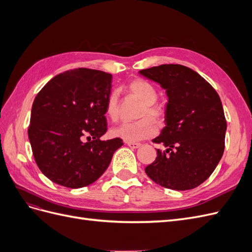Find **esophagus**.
Returning <instances> with one entry per match:
<instances>
[{
	"label": "esophagus",
	"instance_id": "34e87169",
	"mask_svg": "<svg viewBox=\"0 0 252 252\" xmlns=\"http://www.w3.org/2000/svg\"><path fill=\"white\" fill-rule=\"evenodd\" d=\"M127 145L130 148H132V149H136V148L141 147V144L140 143H135V142H127Z\"/></svg>",
	"mask_w": 252,
	"mask_h": 252
}]
</instances>
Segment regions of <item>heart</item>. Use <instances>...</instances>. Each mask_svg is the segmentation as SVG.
<instances>
[{
	"instance_id": "b5f03b06",
	"label": "heart",
	"mask_w": 252,
	"mask_h": 252,
	"mask_svg": "<svg viewBox=\"0 0 252 252\" xmlns=\"http://www.w3.org/2000/svg\"><path fill=\"white\" fill-rule=\"evenodd\" d=\"M129 94L143 104L140 110L138 122L134 123H123L111 129L110 134L113 138L122 139L126 142H138L152 138L158 133V125L154 122L162 124L166 118V112L162 106L158 105V90L154 85L142 79L132 80L127 87ZM105 113L110 121L119 119V95L113 91L106 102Z\"/></svg>"
}]
</instances>
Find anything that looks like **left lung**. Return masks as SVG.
I'll list each match as a JSON object with an SVG mask.
<instances>
[{
  "instance_id": "left-lung-1",
  "label": "left lung",
  "mask_w": 252,
  "mask_h": 252,
  "mask_svg": "<svg viewBox=\"0 0 252 252\" xmlns=\"http://www.w3.org/2000/svg\"><path fill=\"white\" fill-rule=\"evenodd\" d=\"M140 73L158 83L168 96L166 126L152 140L167 149H157L156 161L145 172L162 187L193 189L210 177L224 154L227 123L220 98L186 66L164 64Z\"/></svg>"
}]
</instances>
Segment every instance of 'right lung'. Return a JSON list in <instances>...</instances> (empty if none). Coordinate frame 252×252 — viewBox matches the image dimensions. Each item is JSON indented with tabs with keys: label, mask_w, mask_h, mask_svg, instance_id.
Segmentation results:
<instances>
[{
	"label": "right lung",
	"mask_w": 252,
	"mask_h": 252,
	"mask_svg": "<svg viewBox=\"0 0 252 252\" xmlns=\"http://www.w3.org/2000/svg\"><path fill=\"white\" fill-rule=\"evenodd\" d=\"M111 80L110 73L77 68L56 75L36 94L28 138L37 167L56 184H93L124 144L118 138L100 140L107 131L105 106Z\"/></svg>",
	"instance_id": "add662e5"
}]
</instances>
